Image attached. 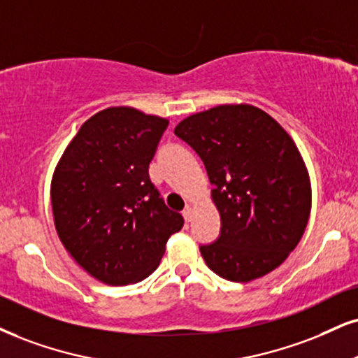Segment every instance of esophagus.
Returning <instances> with one entry per match:
<instances>
[{
  "instance_id": "1",
  "label": "esophagus",
  "mask_w": 358,
  "mask_h": 358,
  "mask_svg": "<svg viewBox=\"0 0 358 358\" xmlns=\"http://www.w3.org/2000/svg\"><path fill=\"white\" fill-rule=\"evenodd\" d=\"M182 215H184V219H186V222H189V220H192V215H194L192 207H186V209L182 210Z\"/></svg>"
}]
</instances>
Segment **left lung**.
<instances>
[{"label":"left lung","instance_id":"obj_1","mask_svg":"<svg viewBox=\"0 0 358 358\" xmlns=\"http://www.w3.org/2000/svg\"><path fill=\"white\" fill-rule=\"evenodd\" d=\"M204 162L220 236L201 245L222 279L250 282L280 266L301 242L312 191L297 145L275 119L250 104H222L176 126Z\"/></svg>","mask_w":358,"mask_h":358}]
</instances>
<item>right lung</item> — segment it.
<instances>
[{"label":"right lung","instance_id":"add662e5","mask_svg":"<svg viewBox=\"0 0 358 358\" xmlns=\"http://www.w3.org/2000/svg\"><path fill=\"white\" fill-rule=\"evenodd\" d=\"M169 121L127 106L79 127L51 180L56 232L90 275L127 285L156 271L184 219L164 204L149 162Z\"/></svg>","mask_w":358,"mask_h":358}]
</instances>
